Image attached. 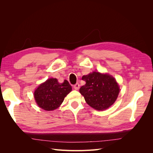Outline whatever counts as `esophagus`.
<instances>
[{
  "mask_svg": "<svg viewBox=\"0 0 153 153\" xmlns=\"http://www.w3.org/2000/svg\"><path fill=\"white\" fill-rule=\"evenodd\" d=\"M73 87L75 90H78V89H79V88H80V84H78V83H76L75 85H74Z\"/></svg>",
  "mask_w": 153,
  "mask_h": 153,
  "instance_id": "esophagus-1",
  "label": "esophagus"
}]
</instances>
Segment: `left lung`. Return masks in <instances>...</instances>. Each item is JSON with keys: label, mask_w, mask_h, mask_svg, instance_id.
Returning <instances> with one entry per match:
<instances>
[{"label": "left lung", "mask_w": 153, "mask_h": 153, "mask_svg": "<svg viewBox=\"0 0 153 153\" xmlns=\"http://www.w3.org/2000/svg\"><path fill=\"white\" fill-rule=\"evenodd\" d=\"M82 79L86 83L80 87V92L91 107L97 110H104L117 100L119 87L115 78L108 74L92 72L84 75Z\"/></svg>", "instance_id": "obj_1"}]
</instances>
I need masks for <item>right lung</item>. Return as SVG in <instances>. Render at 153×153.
Returning <instances> with one entry per match:
<instances>
[{
	"instance_id": "obj_1",
	"label": "right lung",
	"mask_w": 153,
	"mask_h": 153,
	"mask_svg": "<svg viewBox=\"0 0 153 153\" xmlns=\"http://www.w3.org/2000/svg\"><path fill=\"white\" fill-rule=\"evenodd\" d=\"M71 90L72 87L66 80L61 84L57 78H49L35 90L34 96L40 108L52 111L59 107Z\"/></svg>"
}]
</instances>
